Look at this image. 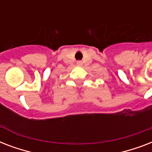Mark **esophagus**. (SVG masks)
Masks as SVG:
<instances>
[{
    "label": "esophagus",
    "instance_id": "esophagus-1",
    "mask_svg": "<svg viewBox=\"0 0 152 152\" xmlns=\"http://www.w3.org/2000/svg\"><path fill=\"white\" fill-rule=\"evenodd\" d=\"M76 65H77V66H82V65H83V63H82V61H77L76 62Z\"/></svg>",
    "mask_w": 152,
    "mask_h": 152
}]
</instances>
